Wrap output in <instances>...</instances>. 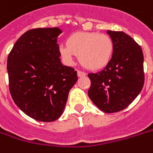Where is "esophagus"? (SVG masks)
I'll return each mask as SVG.
<instances>
[{"label": "esophagus", "mask_w": 153, "mask_h": 153, "mask_svg": "<svg viewBox=\"0 0 153 153\" xmlns=\"http://www.w3.org/2000/svg\"><path fill=\"white\" fill-rule=\"evenodd\" d=\"M77 76H86V73L84 71H77Z\"/></svg>", "instance_id": "obj_1"}]
</instances>
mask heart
Returning <instances> with one entry per match:
<instances>
[{
  "mask_svg": "<svg viewBox=\"0 0 153 153\" xmlns=\"http://www.w3.org/2000/svg\"><path fill=\"white\" fill-rule=\"evenodd\" d=\"M114 51L113 39L100 33H77L68 38L66 45H60L59 52L66 64L72 65L75 56L88 70H99L112 59Z\"/></svg>",
  "mask_w": 153,
  "mask_h": 153,
  "instance_id": "b5f03b06",
  "label": "heart"
}]
</instances>
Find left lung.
<instances>
[{"label":"left lung","mask_w":153,"mask_h":153,"mask_svg":"<svg viewBox=\"0 0 153 153\" xmlns=\"http://www.w3.org/2000/svg\"><path fill=\"white\" fill-rule=\"evenodd\" d=\"M114 51L110 62L101 71L89 73L88 95L105 113L125 109L139 96L144 86V56L141 47L123 32L108 30Z\"/></svg>","instance_id":"8db88e82"}]
</instances>
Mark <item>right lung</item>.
I'll return each instance as SVG.
<instances>
[{"mask_svg": "<svg viewBox=\"0 0 153 153\" xmlns=\"http://www.w3.org/2000/svg\"><path fill=\"white\" fill-rule=\"evenodd\" d=\"M57 27L26 32L7 57L9 90L14 103L29 117L54 121L61 116L76 71L62 65Z\"/></svg>", "mask_w": 153, "mask_h": 153, "instance_id": "right-lung-1", "label": "right lung"}]
</instances>
